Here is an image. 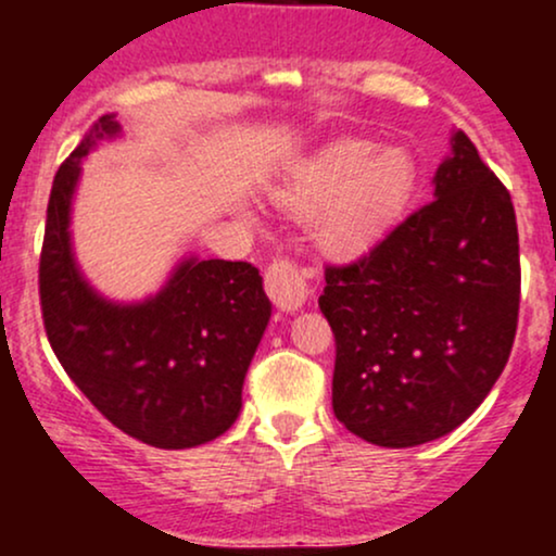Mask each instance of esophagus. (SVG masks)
Masks as SVG:
<instances>
[{"label": "esophagus", "instance_id": "1", "mask_svg": "<svg viewBox=\"0 0 556 556\" xmlns=\"http://www.w3.org/2000/svg\"><path fill=\"white\" fill-rule=\"evenodd\" d=\"M264 285L271 303L277 305L279 311H287V314H295V311L303 308L311 298L303 269H298V264H292L290 258L274 261L269 269H266Z\"/></svg>", "mask_w": 556, "mask_h": 556}]
</instances>
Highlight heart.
Returning a JSON list of instances; mask_svg holds the SVG:
<instances>
[{
	"label": "heart",
	"instance_id": "obj_1",
	"mask_svg": "<svg viewBox=\"0 0 556 556\" xmlns=\"http://www.w3.org/2000/svg\"><path fill=\"white\" fill-rule=\"evenodd\" d=\"M418 169L405 149L340 140L300 162L271 190L295 214H316L314 240L329 256H355L387 232L416 193Z\"/></svg>",
	"mask_w": 556,
	"mask_h": 556
}]
</instances>
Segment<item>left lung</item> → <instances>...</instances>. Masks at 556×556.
<instances>
[{
    "label": "left lung",
    "instance_id": "obj_1",
    "mask_svg": "<svg viewBox=\"0 0 556 556\" xmlns=\"http://www.w3.org/2000/svg\"><path fill=\"white\" fill-rule=\"evenodd\" d=\"M324 277L337 420L392 450L444 437L486 400L515 342L520 248L509 190L457 130L433 201Z\"/></svg>",
    "mask_w": 556,
    "mask_h": 556
}]
</instances>
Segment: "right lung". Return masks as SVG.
<instances>
[{
  "label": "right lung",
  "mask_w": 556,
  "mask_h": 556,
  "mask_svg": "<svg viewBox=\"0 0 556 556\" xmlns=\"http://www.w3.org/2000/svg\"><path fill=\"white\" fill-rule=\"evenodd\" d=\"M117 136L114 114L99 117L54 177L38 264L43 329L56 361L110 424L159 450H188L238 420L271 303L248 261L185 258L140 303H112L86 282L70 242L73 195L83 159Z\"/></svg>",
  "instance_id": "right-lung-1"
}]
</instances>
